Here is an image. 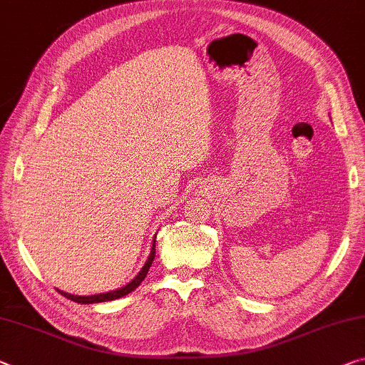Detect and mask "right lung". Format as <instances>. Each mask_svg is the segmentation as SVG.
<instances>
[{"label":"right lung","mask_w":365,"mask_h":365,"mask_svg":"<svg viewBox=\"0 0 365 365\" xmlns=\"http://www.w3.org/2000/svg\"><path fill=\"white\" fill-rule=\"evenodd\" d=\"M154 257H155V240L153 242L151 253H149L146 263H144V266L141 268L140 273H138L135 277H133V279L128 282V284H125L123 287H120V289H115V291H108V292H102V294H94V296H74V294H68V292L60 291L61 296H65L66 299L73 300V302H78V304L110 302V300H115V299H120V297H123V296H128L130 292L135 291V289L144 281V277H146L148 271H149V268H151V264L154 262Z\"/></svg>","instance_id":"1"}]
</instances>
